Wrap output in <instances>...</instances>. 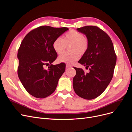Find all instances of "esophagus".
<instances>
[{
    "mask_svg": "<svg viewBox=\"0 0 132 132\" xmlns=\"http://www.w3.org/2000/svg\"><path fill=\"white\" fill-rule=\"evenodd\" d=\"M66 68H70V67H72V66L70 65H69V64H66Z\"/></svg>",
    "mask_w": 132,
    "mask_h": 132,
    "instance_id": "34e87169",
    "label": "esophagus"
}]
</instances>
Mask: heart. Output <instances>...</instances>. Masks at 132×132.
<instances>
[{
	"instance_id": "1",
	"label": "heart",
	"mask_w": 132,
	"mask_h": 132,
	"mask_svg": "<svg viewBox=\"0 0 132 132\" xmlns=\"http://www.w3.org/2000/svg\"><path fill=\"white\" fill-rule=\"evenodd\" d=\"M70 52H65L59 56V62L72 64L77 61L80 55H83L88 48V41L84 34L76 30H71L67 32L63 39L59 37L56 38L53 43L52 46L55 52L62 54L66 50L67 46Z\"/></svg>"
}]
</instances>
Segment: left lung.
Returning <instances> with one entry per match:
<instances>
[{"mask_svg": "<svg viewBox=\"0 0 132 132\" xmlns=\"http://www.w3.org/2000/svg\"><path fill=\"white\" fill-rule=\"evenodd\" d=\"M77 30L86 35L88 41V50L78 62L89 68V72L85 73L82 68L73 67L76 71L73 89L81 98L93 99L104 92L110 83L117 55L110 37L98 27L86 26Z\"/></svg>", "mask_w": 132, "mask_h": 132, "instance_id": "obj_1", "label": "left lung"}]
</instances>
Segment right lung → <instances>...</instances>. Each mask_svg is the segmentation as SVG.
I'll list each match as a JSON object with an SVG mask.
<instances>
[{
  "label": "right lung",
  "instance_id": "add662e5",
  "mask_svg": "<svg viewBox=\"0 0 132 132\" xmlns=\"http://www.w3.org/2000/svg\"><path fill=\"white\" fill-rule=\"evenodd\" d=\"M67 27L40 26L25 37L18 51V75L31 95L45 98L55 91L59 79L65 71L64 63L53 65L57 54L52 45L54 40L67 31ZM50 64L48 70L44 66Z\"/></svg>",
  "mask_w": 132,
  "mask_h": 132
}]
</instances>
